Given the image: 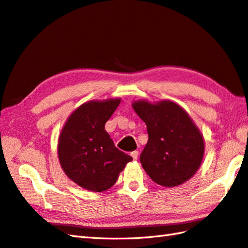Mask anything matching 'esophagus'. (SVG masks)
Here are the masks:
<instances>
[{"label":"esophagus","instance_id":"esophagus-1","mask_svg":"<svg viewBox=\"0 0 248 248\" xmlns=\"http://www.w3.org/2000/svg\"><path fill=\"white\" fill-rule=\"evenodd\" d=\"M131 156L133 157V160H138V157H139V151H132L131 152Z\"/></svg>","mask_w":248,"mask_h":248}]
</instances>
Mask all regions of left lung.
<instances>
[{"label": "left lung", "mask_w": 248, "mask_h": 248, "mask_svg": "<svg viewBox=\"0 0 248 248\" xmlns=\"http://www.w3.org/2000/svg\"><path fill=\"white\" fill-rule=\"evenodd\" d=\"M132 108L149 136L140 157L145 171L162 186L186 182L202 165L204 154L203 136L186 110L170 100H138Z\"/></svg>", "instance_id": "1"}]
</instances>
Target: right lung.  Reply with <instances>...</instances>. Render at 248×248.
Here are the masks:
<instances>
[{
  "mask_svg": "<svg viewBox=\"0 0 248 248\" xmlns=\"http://www.w3.org/2000/svg\"><path fill=\"white\" fill-rule=\"evenodd\" d=\"M120 98L92 100L73 110L62 127L57 155L67 177L92 192L112 187L119 173L133 159L116 148L105 131Z\"/></svg>",
  "mask_w": 248,
  "mask_h": 248,
  "instance_id": "right-lung-1",
  "label": "right lung"
}]
</instances>
